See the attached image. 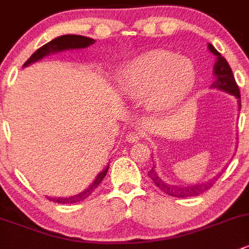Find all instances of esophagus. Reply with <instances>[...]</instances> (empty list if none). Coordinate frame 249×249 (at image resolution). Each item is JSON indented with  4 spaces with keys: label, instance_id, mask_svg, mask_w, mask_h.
Wrapping results in <instances>:
<instances>
[{
    "label": "esophagus",
    "instance_id": "esophagus-1",
    "mask_svg": "<svg viewBox=\"0 0 249 249\" xmlns=\"http://www.w3.org/2000/svg\"><path fill=\"white\" fill-rule=\"evenodd\" d=\"M139 139H141V134H139L138 132H129L126 136V141L128 142V143H136Z\"/></svg>",
    "mask_w": 249,
    "mask_h": 249
}]
</instances>
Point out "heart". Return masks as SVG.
<instances>
[{"label":"heart","instance_id":"obj_1","mask_svg":"<svg viewBox=\"0 0 249 249\" xmlns=\"http://www.w3.org/2000/svg\"><path fill=\"white\" fill-rule=\"evenodd\" d=\"M122 93L141 98L150 110L164 112L176 107L193 90L197 71L189 58L167 50H150L118 70Z\"/></svg>","mask_w":249,"mask_h":249}]
</instances>
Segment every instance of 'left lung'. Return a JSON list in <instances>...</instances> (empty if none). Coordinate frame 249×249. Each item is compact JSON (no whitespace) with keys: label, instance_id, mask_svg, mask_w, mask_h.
Segmentation results:
<instances>
[{"label":"left lung","instance_id":"left-lung-1","mask_svg":"<svg viewBox=\"0 0 249 249\" xmlns=\"http://www.w3.org/2000/svg\"><path fill=\"white\" fill-rule=\"evenodd\" d=\"M210 52H213L215 56H216V62L214 65V75L215 80L212 84V88H217L220 90L226 91V93L231 94V95L236 96L237 98V104H238V110H241V95H240V89H238V85L236 83L235 77H233V73L231 67L229 66L227 61L225 60L221 56L219 51L213 46L212 44L208 45ZM149 177L153 179L154 183L158 186V188L161 189L164 193L172 196V197L176 198H186V197H194V196H199L203 192L208 191L210 187L214 184V182L217 179V176L214 177L213 179L208 182H203V183H197V184H191V186L187 187H181V186H174V184H167L162 181L160 177L158 176V172L155 171V166L149 171Z\"/></svg>","mask_w":249,"mask_h":249}]
</instances>
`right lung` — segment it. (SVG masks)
Returning <instances> with one entry per match:
<instances>
[{"label": "right lung", "instance_id": "1", "mask_svg": "<svg viewBox=\"0 0 249 249\" xmlns=\"http://www.w3.org/2000/svg\"><path fill=\"white\" fill-rule=\"evenodd\" d=\"M95 42V40L91 39V37L82 36V35H62V36H58L56 39L51 40L50 42L45 44L44 46H41L40 49H37L36 51L33 53L29 57V60L23 65V67H27V66L32 65V63L36 62V61L41 60L45 56H49L51 53H56V52L66 51V50H77V49H85L89 45H93ZM108 166H106L100 174L96 176L95 181L88 187L85 191H83L82 193L75 194V196H72V197L68 198H49L52 202L58 203V204H72V203H78L82 202V200L87 199L96 188H98L99 184L101 183V181L104 179V177L107 174Z\"/></svg>", "mask_w": 249, "mask_h": 249}]
</instances>
